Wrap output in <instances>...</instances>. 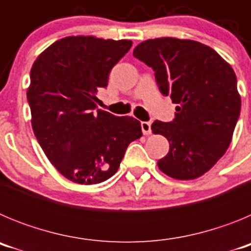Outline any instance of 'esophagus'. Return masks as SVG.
I'll return each mask as SVG.
<instances>
[{"label": "esophagus", "instance_id": "esophagus-1", "mask_svg": "<svg viewBox=\"0 0 251 251\" xmlns=\"http://www.w3.org/2000/svg\"><path fill=\"white\" fill-rule=\"evenodd\" d=\"M141 128H142V132H143V134H146V136L151 134V132H152V129H151L150 122H142Z\"/></svg>", "mask_w": 251, "mask_h": 251}]
</instances>
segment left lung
Segmentation results:
<instances>
[{"label": "left lung", "mask_w": 251, "mask_h": 251, "mask_svg": "<svg viewBox=\"0 0 251 251\" xmlns=\"http://www.w3.org/2000/svg\"><path fill=\"white\" fill-rule=\"evenodd\" d=\"M133 56L153 69L159 92L177 104L174 121L152 124L153 133L170 142L158 168L176 179L202 176L226 152L240 115L234 70L214 49L194 40H146Z\"/></svg>", "instance_id": "left-lung-1"}]
</instances>
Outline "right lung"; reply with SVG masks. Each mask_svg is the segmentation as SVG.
<instances>
[{
  "instance_id": "obj_1",
  "label": "right lung",
  "mask_w": 251,
  "mask_h": 251,
  "mask_svg": "<svg viewBox=\"0 0 251 251\" xmlns=\"http://www.w3.org/2000/svg\"><path fill=\"white\" fill-rule=\"evenodd\" d=\"M129 40L69 36L55 41L31 68L27 101L37 142L60 174L95 185L118 171L130 142L142 136L132 117L95 109L113 66L127 54Z\"/></svg>"
}]
</instances>
